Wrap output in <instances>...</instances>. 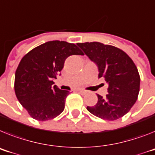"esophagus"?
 <instances>
[{
    "label": "esophagus",
    "instance_id": "obj_1",
    "mask_svg": "<svg viewBox=\"0 0 155 155\" xmlns=\"http://www.w3.org/2000/svg\"><path fill=\"white\" fill-rule=\"evenodd\" d=\"M78 92H80V93L81 94V95H84V94H85V93H86V92H87V91L83 90V89H79Z\"/></svg>",
    "mask_w": 155,
    "mask_h": 155
}]
</instances>
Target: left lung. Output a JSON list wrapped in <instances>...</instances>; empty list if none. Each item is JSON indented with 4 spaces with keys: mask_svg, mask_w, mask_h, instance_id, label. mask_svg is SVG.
<instances>
[{
    "mask_svg": "<svg viewBox=\"0 0 155 155\" xmlns=\"http://www.w3.org/2000/svg\"><path fill=\"white\" fill-rule=\"evenodd\" d=\"M85 55L96 63L99 78L108 84L106 98L98 96V102L87 110L93 115L114 121L130 110L138 97L140 78L137 67L125 51L100 42L78 43Z\"/></svg>",
    "mask_w": 155,
    "mask_h": 155,
    "instance_id": "8db88e82",
    "label": "left lung"
}]
</instances>
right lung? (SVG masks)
Returning <instances> with one entry per match:
<instances>
[{"label":"right lung","mask_w":155,"mask_h":155,"mask_svg":"<svg viewBox=\"0 0 155 155\" xmlns=\"http://www.w3.org/2000/svg\"><path fill=\"white\" fill-rule=\"evenodd\" d=\"M72 55L84 53L74 44L51 41L34 48L21 59L15 75V92L33 118L48 121L63 111L70 92L59 89L53 80Z\"/></svg>","instance_id":"add662e5"}]
</instances>
